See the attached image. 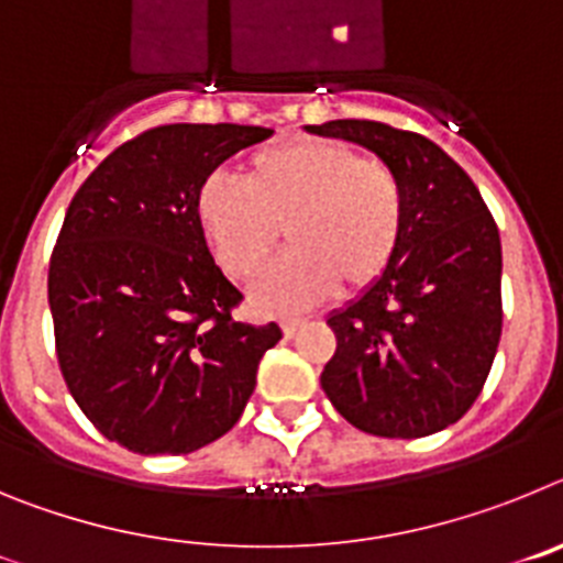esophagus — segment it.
<instances>
[{"instance_id": "obj_1", "label": "esophagus", "mask_w": 563, "mask_h": 563, "mask_svg": "<svg viewBox=\"0 0 563 563\" xmlns=\"http://www.w3.org/2000/svg\"><path fill=\"white\" fill-rule=\"evenodd\" d=\"M305 327V321L301 318H290V321H282V332H285V338H292L298 330Z\"/></svg>"}]
</instances>
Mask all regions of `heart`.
I'll use <instances>...</instances> for the list:
<instances>
[{
    "mask_svg": "<svg viewBox=\"0 0 563 563\" xmlns=\"http://www.w3.org/2000/svg\"><path fill=\"white\" fill-rule=\"evenodd\" d=\"M194 213L213 256L231 276L265 265L285 225L290 251L251 287L262 316H290L338 287L366 290L389 271L406 225L397 174L346 143L296 137L258 148L242 183L211 174L194 194Z\"/></svg>",
    "mask_w": 563,
    "mask_h": 563,
    "instance_id": "1",
    "label": "heart"
}]
</instances>
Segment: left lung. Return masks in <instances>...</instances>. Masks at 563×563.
<instances>
[{"label":"left lung","mask_w":563,"mask_h":563,"mask_svg":"<svg viewBox=\"0 0 563 563\" xmlns=\"http://www.w3.org/2000/svg\"><path fill=\"white\" fill-rule=\"evenodd\" d=\"M307 132L375 152L406 197L389 271L327 318L338 346L321 389L366 434H437L474 406L494 366L499 228L474 180L422 134L377 121H330Z\"/></svg>","instance_id":"obj_1"}]
</instances>
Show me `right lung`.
Returning <instances> with one entry per match:
<instances>
[{
    "label": "right lung",
    "instance_id": "right-lung-1",
    "mask_svg": "<svg viewBox=\"0 0 563 563\" xmlns=\"http://www.w3.org/2000/svg\"><path fill=\"white\" fill-rule=\"evenodd\" d=\"M273 129L172 123L114 148L78 188L49 258L58 366L89 422L134 454H191L242 417L276 324L231 316L242 292L197 225L213 168Z\"/></svg>",
    "mask_w": 563,
    "mask_h": 563
}]
</instances>
